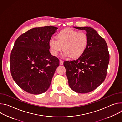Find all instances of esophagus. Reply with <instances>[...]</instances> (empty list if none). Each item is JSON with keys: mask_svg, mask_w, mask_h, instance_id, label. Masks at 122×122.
<instances>
[{"mask_svg": "<svg viewBox=\"0 0 122 122\" xmlns=\"http://www.w3.org/2000/svg\"><path fill=\"white\" fill-rule=\"evenodd\" d=\"M63 61H62V60H59V63H60V65H63Z\"/></svg>", "mask_w": 122, "mask_h": 122, "instance_id": "esophagus-1", "label": "esophagus"}]
</instances>
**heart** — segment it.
Wrapping results in <instances>:
<instances>
[{"instance_id": "obj_1", "label": "heart", "mask_w": 122, "mask_h": 122, "mask_svg": "<svg viewBox=\"0 0 122 122\" xmlns=\"http://www.w3.org/2000/svg\"><path fill=\"white\" fill-rule=\"evenodd\" d=\"M56 38V40L51 39L49 41L50 51L54 56H57L63 48V57L79 58L83 55L88 44L87 35L71 29L60 31Z\"/></svg>"}]
</instances>
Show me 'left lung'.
I'll list each match as a JSON object with an SVG mask.
<instances>
[{"label": "left lung", "instance_id": "1", "mask_svg": "<svg viewBox=\"0 0 122 122\" xmlns=\"http://www.w3.org/2000/svg\"><path fill=\"white\" fill-rule=\"evenodd\" d=\"M84 30L88 44L83 55L76 60L66 61L64 66L68 85L74 92L87 93L96 89L106 77L110 55L107 43L90 27H74Z\"/></svg>", "mask_w": 122, "mask_h": 122}]
</instances>
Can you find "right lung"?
Wrapping results in <instances>:
<instances>
[{
	"label": "right lung",
	"instance_id": "add662e5",
	"mask_svg": "<svg viewBox=\"0 0 122 122\" xmlns=\"http://www.w3.org/2000/svg\"><path fill=\"white\" fill-rule=\"evenodd\" d=\"M58 28L52 26L35 27L17 39L11 51L12 77L25 92L34 95L49 88L59 59L50 53L49 41Z\"/></svg>",
	"mask_w": 122,
	"mask_h": 122
}]
</instances>
